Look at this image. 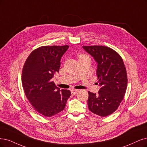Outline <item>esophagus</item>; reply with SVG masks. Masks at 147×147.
<instances>
[{
	"instance_id": "34e87169",
	"label": "esophagus",
	"mask_w": 147,
	"mask_h": 147,
	"mask_svg": "<svg viewBox=\"0 0 147 147\" xmlns=\"http://www.w3.org/2000/svg\"><path fill=\"white\" fill-rule=\"evenodd\" d=\"M78 91H79V90L72 89L71 90V94H72V95H74L75 94H76Z\"/></svg>"
}]
</instances>
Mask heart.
<instances>
[{"label": "heart", "instance_id": "1", "mask_svg": "<svg viewBox=\"0 0 147 147\" xmlns=\"http://www.w3.org/2000/svg\"><path fill=\"white\" fill-rule=\"evenodd\" d=\"M85 56H87L85 55V54H82V53H80V54H79L78 55V57L79 59L82 58L84 57H85Z\"/></svg>", "mask_w": 147, "mask_h": 147}]
</instances>
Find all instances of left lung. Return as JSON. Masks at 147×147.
I'll return each instance as SVG.
<instances>
[{"label":"left lung","mask_w":147,"mask_h":147,"mask_svg":"<svg viewBox=\"0 0 147 147\" xmlns=\"http://www.w3.org/2000/svg\"><path fill=\"white\" fill-rule=\"evenodd\" d=\"M97 63L96 74L101 86L98 94L88 91L90 111L101 117L115 112L123 100L128 79L123 59L113 49L105 46H83Z\"/></svg>","instance_id":"1"}]
</instances>
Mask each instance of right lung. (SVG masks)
I'll return each mask as SVG.
<instances>
[{
    "label": "right lung",
    "mask_w": 147,
    "mask_h": 147,
    "mask_svg": "<svg viewBox=\"0 0 147 147\" xmlns=\"http://www.w3.org/2000/svg\"><path fill=\"white\" fill-rule=\"evenodd\" d=\"M68 47H39L24 63L22 83L25 94L34 110L43 116L51 117L63 111L71 95L69 90H60L51 80L59 72L61 59Z\"/></svg>",
    "instance_id": "obj_1"
}]
</instances>
